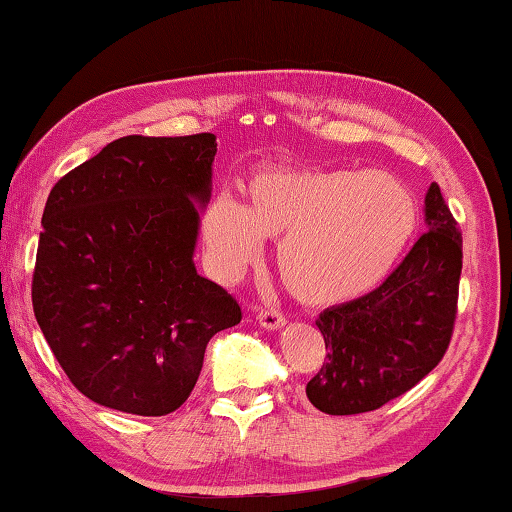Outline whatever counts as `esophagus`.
I'll use <instances>...</instances> for the list:
<instances>
[{
	"instance_id": "1",
	"label": "esophagus",
	"mask_w": 512,
	"mask_h": 512,
	"mask_svg": "<svg viewBox=\"0 0 512 512\" xmlns=\"http://www.w3.org/2000/svg\"><path fill=\"white\" fill-rule=\"evenodd\" d=\"M257 320L264 329H280L284 323H287L282 316V311H277V309H259Z\"/></svg>"
}]
</instances>
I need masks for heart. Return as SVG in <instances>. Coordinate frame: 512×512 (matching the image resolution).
Masks as SVG:
<instances>
[{
    "label": "heart",
    "mask_w": 512,
    "mask_h": 512,
    "mask_svg": "<svg viewBox=\"0 0 512 512\" xmlns=\"http://www.w3.org/2000/svg\"><path fill=\"white\" fill-rule=\"evenodd\" d=\"M418 210L384 171H325L275 164L250 173L244 203L216 198L203 216L207 253L221 275H239L277 244V268L293 296L334 305L384 280L411 239Z\"/></svg>",
    "instance_id": "b5f03b06"
}]
</instances>
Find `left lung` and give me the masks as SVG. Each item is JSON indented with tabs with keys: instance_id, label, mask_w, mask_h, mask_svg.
Returning <instances> with one entry per match:
<instances>
[{
	"instance_id": "obj_1",
	"label": "left lung",
	"mask_w": 512,
	"mask_h": 512,
	"mask_svg": "<svg viewBox=\"0 0 512 512\" xmlns=\"http://www.w3.org/2000/svg\"><path fill=\"white\" fill-rule=\"evenodd\" d=\"M422 232L395 271L366 296L325 309L316 325L327 361L307 384L329 415L375 411L418 384L454 334L463 237L440 187L424 196Z\"/></svg>"
}]
</instances>
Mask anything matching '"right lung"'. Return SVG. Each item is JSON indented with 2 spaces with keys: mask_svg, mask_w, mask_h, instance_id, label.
I'll list each match as a JSON object with an SVG mask.
<instances>
[{
  "mask_svg": "<svg viewBox=\"0 0 512 512\" xmlns=\"http://www.w3.org/2000/svg\"><path fill=\"white\" fill-rule=\"evenodd\" d=\"M216 137L128 135L51 189L33 271V314L69 381L133 415L183 406L205 348L239 302L196 273L198 207Z\"/></svg>",
  "mask_w": 512,
  "mask_h": 512,
  "instance_id": "add662e5",
  "label": "right lung"
}]
</instances>
